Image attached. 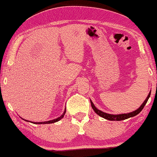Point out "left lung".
<instances>
[{
	"mask_svg": "<svg viewBox=\"0 0 157 157\" xmlns=\"http://www.w3.org/2000/svg\"><path fill=\"white\" fill-rule=\"evenodd\" d=\"M150 94H151V91H149V94H148V96H147V98H146V100L143 101V103L140 105V107L138 108V109L135 110V111H133V112H129V113L118 114V115H112V114H108V113H106V112H102V111L98 109V108L95 107V105H94V103L92 102V101L90 100V104H91L92 108H93L94 111L96 112L97 115H98L99 116L102 117V118H105V119L109 120V121H121V120L127 119V118H132V117H134V116H136V115H138V114L141 112L142 110L143 109V108H144V106L146 105V104L147 103V101H148V99L149 98Z\"/></svg>",
	"mask_w": 157,
	"mask_h": 157,
	"instance_id": "obj_1",
	"label": "left lung"
}]
</instances>
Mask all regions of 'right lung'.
Instances as JSON below:
<instances>
[{
	"mask_svg": "<svg viewBox=\"0 0 157 157\" xmlns=\"http://www.w3.org/2000/svg\"><path fill=\"white\" fill-rule=\"evenodd\" d=\"M66 113V108H65V111L63 112V113L62 114V115H60L59 117H58V118H55V119H52V120H49V121H41V122H33V121H30V122H32L33 124H50V123H54V122H56V121H59L60 119H62L64 117V115H65ZM23 119V118H22ZM25 120V119H23ZM25 121H27V120H25Z\"/></svg>",
	"mask_w": 157,
	"mask_h": 157,
	"instance_id": "right-lung-1",
	"label": "right lung"
}]
</instances>
